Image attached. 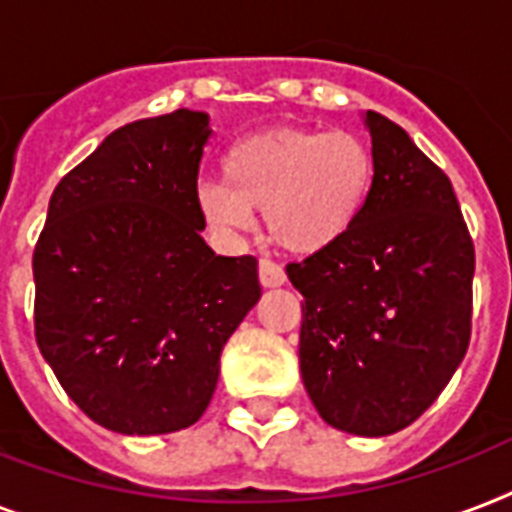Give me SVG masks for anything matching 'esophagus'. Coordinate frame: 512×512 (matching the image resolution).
Instances as JSON below:
<instances>
[{
	"mask_svg": "<svg viewBox=\"0 0 512 512\" xmlns=\"http://www.w3.org/2000/svg\"><path fill=\"white\" fill-rule=\"evenodd\" d=\"M287 281V273L281 271V265L273 260H260V284L263 287H281Z\"/></svg>",
	"mask_w": 512,
	"mask_h": 512,
	"instance_id": "34e87169",
	"label": "esophagus"
}]
</instances>
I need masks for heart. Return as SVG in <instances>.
<instances>
[{
  "label": "heart",
  "instance_id": "1",
  "mask_svg": "<svg viewBox=\"0 0 512 512\" xmlns=\"http://www.w3.org/2000/svg\"><path fill=\"white\" fill-rule=\"evenodd\" d=\"M372 151L353 132L265 130L236 140L223 180L196 188V209L220 239H236L263 207L279 247L313 255L350 231L372 188Z\"/></svg>",
  "mask_w": 512,
  "mask_h": 512
}]
</instances>
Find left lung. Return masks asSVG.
Instances as JSON below:
<instances>
[{"mask_svg": "<svg viewBox=\"0 0 512 512\" xmlns=\"http://www.w3.org/2000/svg\"><path fill=\"white\" fill-rule=\"evenodd\" d=\"M361 119L374 162L364 209L287 276L303 295L300 374L316 412L380 438L412 425L465 358L476 252L449 177L396 122Z\"/></svg>", "mask_w": 512, "mask_h": 512, "instance_id": "8db88e82", "label": "left lung"}]
</instances>
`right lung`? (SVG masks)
I'll return each mask as SVG.
<instances>
[{"mask_svg": "<svg viewBox=\"0 0 512 512\" xmlns=\"http://www.w3.org/2000/svg\"><path fill=\"white\" fill-rule=\"evenodd\" d=\"M209 114L114 130L52 191L34 249L44 361L90 420L162 436L199 420L260 300L255 257L215 255L196 209Z\"/></svg>", "mask_w": 512, "mask_h": 512, "instance_id": "1", "label": "right lung"}]
</instances>
